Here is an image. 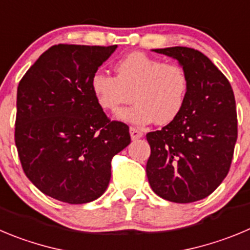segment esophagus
Here are the masks:
<instances>
[{"label":"esophagus","mask_w":250,"mask_h":250,"mask_svg":"<svg viewBox=\"0 0 250 250\" xmlns=\"http://www.w3.org/2000/svg\"><path fill=\"white\" fill-rule=\"evenodd\" d=\"M143 131L139 129H136V127H130V136H131L132 140H137V139H140V137H143Z\"/></svg>","instance_id":"34e87169"}]
</instances>
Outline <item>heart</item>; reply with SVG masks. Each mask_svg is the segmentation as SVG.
<instances>
[{
    "label": "heart",
    "instance_id": "b5f03b06",
    "mask_svg": "<svg viewBox=\"0 0 250 250\" xmlns=\"http://www.w3.org/2000/svg\"><path fill=\"white\" fill-rule=\"evenodd\" d=\"M114 69L115 77L100 70L94 73L90 88L107 111H116L134 100L132 106L116 114L118 120L136 126L152 121L167 125L181 115L191 86L188 73L181 64L132 52L119 59Z\"/></svg>",
    "mask_w": 250,
    "mask_h": 250
}]
</instances>
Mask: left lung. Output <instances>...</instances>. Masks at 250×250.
I'll return each mask as SVG.
<instances>
[{"mask_svg": "<svg viewBox=\"0 0 250 250\" xmlns=\"http://www.w3.org/2000/svg\"><path fill=\"white\" fill-rule=\"evenodd\" d=\"M153 52L177 59L191 86L181 115L146 135L151 147L146 175L164 200L196 202L209 196L229 171L238 136L234 94L223 73L198 50L170 47Z\"/></svg>", "mask_w": 250, "mask_h": 250, "instance_id": "1", "label": "left lung"}]
</instances>
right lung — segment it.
<instances>
[{"label": "right lung", "instance_id": "add662e5", "mask_svg": "<svg viewBox=\"0 0 250 250\" xmlns=\"http://www.w3.org/2000/svg\"><path fill=\"white\" fill-rule=\"evenodd\" d=\"M118 45L58 44L37 59L17 89L15 143L24 173L47 196L70 205L97 200L111 159L130 144L129 126L110 121L90 79Z\"/></svg>", "mask_w": 250, "mask_h": 250}]
</instances>
